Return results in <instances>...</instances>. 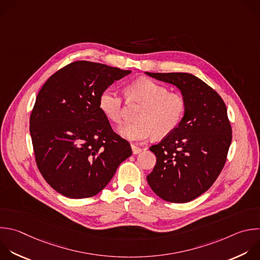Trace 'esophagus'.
<instances>
[{
	"instance_id": "obj_1",
	"label": "esophagus",
	"mask_w": 260,
	"mask_h": 260,
	"mask_svg": "<svg viewBox=\"0 0 260 260\" xmlns=\"http://www.w3.org/2000/svg\"><path fill=\"white\" fill-rule=\"evenodd\" d=\"M132 150H133L134 154H139V153H141L143 151L142 148H140V147H138L136 145H132Z\"/></svg>"
}]
</instances>
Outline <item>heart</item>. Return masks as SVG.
<instances>
[{
    "label": "heart",
    "mask_w": 260,
    "mask_h": 260,
    "mask_svg": "<svg viewBox=\"0 0 260 260\" xmlns=\"http://www.w3.org/2000/svg\"><path fill=\"white\" fill-rule=\"evenodd\" d=\"M125 95L127 99L144 104L137 117L138 122L118 128L119 135L129 141H144L153 134L156 137L167 136L180 125L186 113L184 97L169 93L166 86L151 78L134 80L125 88ZM99 106L112 122H122L123 101L116 90L105 89L99 97Z\"/></svg>",
    "instance_id": "1"
}]
</instances>
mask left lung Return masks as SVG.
I'll list each match as a JSON object with an SVG mask.
<instances>
[{
	"instance_id": "left-lung-1",
	"label": "left lung",
	"mask_w": 260,
	"mask_h": 260,
	"mask_svg": "<svg viewBox=\"0 0 260 260\" xmlns=\"http://www.w3.org/2000/svg\"><path fill=\"white\" fill-rule=\"evenodd\" d=\"M145 73L176 85L187 104L180 125L150 147L157 161L147 182L165 201H192L212 186L225 163L232 142L225 104L208 84L191 73Z\"/></svg>"
}]
</instances>
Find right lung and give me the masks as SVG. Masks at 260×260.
I'll list each match as a JSON object with an SVG mask.
<instances>
[{
    "mask_svg": "<svg viewBox=\"0 0 260 260\" xmlns=\"http://www.w3.org/2000/svg\"><path fill=\"white\" fill-rule=\"evenodd\" d=\"M131 72L75 61L39 92L29 119L36 161L46 182L63 196L97 195L132 155L129 143L112 131L99 106L101 93Z\"/></svg>",
    "mask_w": 260,
    "mask_h": 260,
    "instance_id": "add662e5",
    "label": "right lung"
}]
</instances>
